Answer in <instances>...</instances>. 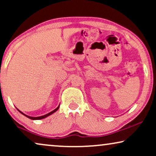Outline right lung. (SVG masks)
I'll return each mask as SVG.
<instances>
[{"label":"right lung","mask_w":156,"mask_h":156,"mask_svg":"<svg viewBox=\"0 0 156 156\" xmlns=\"http://www.w3.org/2000/svg\"><path fill=\"white\" fill-rule=\"evenodd\" d=\"M59 106H58V107H57V108H55V110H53L52 112H50L49 113V114H45V115H44V116H38V117H31V116H27V115H25V114H23V113H22L20 112V111H19V112H20L21 114H23V115H25V116H27V118H29V119H33V120H40V119H44V118H46L47 116H50V115H51V114H52L53 113H55V112H57V110H58V108H59Z\"/></svg>","instance_id":"1"}]
</instances>
